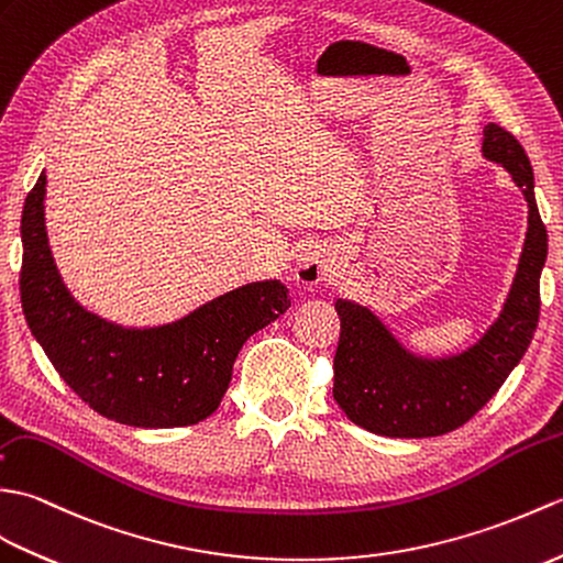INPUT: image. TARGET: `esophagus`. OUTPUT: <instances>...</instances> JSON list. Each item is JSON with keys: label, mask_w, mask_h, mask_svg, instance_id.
<instances>
[{"label": "esophagus", "mask_w": 563, "mask_h": 563, "mask_svg": "<svg viewBox=\"0 0 563 563\" xmlns=\"http://www.w3.org/2000/svg\"><path fill=\"white\" fill-rule=\"evenodd\" d=\"M296 282L308 286V289H313L320 282L328 279L330 274V253L320 245H308L301 247V253L296 255Z\"/></svg>", "instance_id": "esophagus-1"}]
</instances>
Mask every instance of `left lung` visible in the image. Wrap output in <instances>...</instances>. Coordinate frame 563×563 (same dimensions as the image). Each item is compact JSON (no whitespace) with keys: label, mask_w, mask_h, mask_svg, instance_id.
<instances>
[{"label":"left lung","mask_w":563,"mask_h":563,"mask_svg":"<svg viewBox=\"0 0 563 563\" xmlns=\"http://www.w3.org/2000/svg\"><path fill=\"white\" fill-rule=\"evenodd\" d=\"M484 156L504 166L528 202V233L501 313L465 352L421 356L397 340L371 308L336 298L342 322L334 354V399L356 427L390 439H429L455 431L489 402L528 352L540 320V274L547 229L534 199L526 148L489 122Z\"/></svg>","instance_id":"8db88e82"}]
</instances>
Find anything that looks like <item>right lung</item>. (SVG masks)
<instances>
[{"label":"right lung","instance_id":"add662e5","mask_svg":"<svg viewBox=\"0 0 563 563\" xmlns=\"http://www.w3.org/2000/svg\"><path fill=\"white\" fill-rule=\"evenodd\" d=\"M45 170L21 214V306L59 378L98 415L173 429L214 415L250 334L291 306L277 279L221 294L156 328H124L86 310L59 277L45 231Z\"/></svg>","mask_w":563,"mask_h":563}]
</instances>
